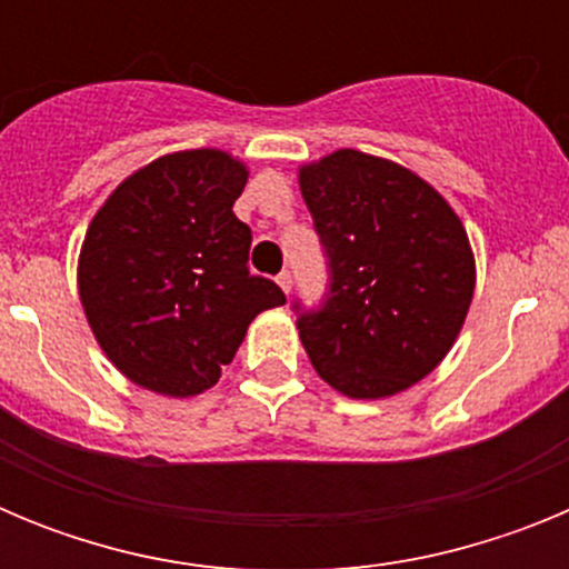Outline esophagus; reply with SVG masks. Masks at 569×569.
Listing matches in <instances>:
<instances>
[{
  "label": "esophagus",
  "mask_w": 569,
  "mask_h": 569,
  "mask_svg": "<svg viewBox=\"0 0 569 569\" xmlns=\"http://www.w3.org/2000/svg\"><path fill=\"white\" fill-rule=\"evenodd\" d=\"M276 281H279V288L284 290V293H290V288H293V276H290V270H281V273L276 276Z\"/></svg>",
  "instance_id": "1"
}]
</instances>
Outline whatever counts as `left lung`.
Here are the masks:
<instances>
[{
    "mask_svg": "<svg viewBox=\"0 0 569 569\" xmlns=\"http://www.w3.org/2000/svg\"><path fill=\"white\" fill-rule=\"evenodd\" d=\"M328 293L301 308L316 373L350 399H385L433 373L453 347L476 288L470 241L453 208L413 170L336 150L299 170Z\"/></svg>",
    "mask_w": 569,
    "mask_h": 569,
    "instance_id": "8db88e82",
    "label": "left lung"
}]
</instances>
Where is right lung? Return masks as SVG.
I'll return each instance as SVG.
<instances>
[{
	"label": "right lung",
	"instance_id": "right-lung-1",
	"mask_svg": "<svg viewBox=\"0 0 569 569\" xmlns=\"http://www.w3.org/2000/svg\"><path fill=\"white\" fill-rule=\"evenodd\" d=\"M248 168L224 150L168 153L136 170L90 222L79 253L88 325L133 385L188 399L213 387L261 310L284 305L248 268L233 202Z\"/></svg>",
	"mask_w": 569,
	"mask_h": 569
}]
</instances>
